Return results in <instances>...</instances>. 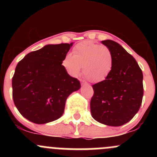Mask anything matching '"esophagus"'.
Listing matches in <instances>:
<instances>
[{
    "label": "esophagus",
    "mask_w": 157,
    "mask_h": 157,
    "mask_svg": "<svg viewBox=\"0 0 157 157\" xmlns=\"http://www.w3.org/2000/svg\"><path fill=\"white\" fill-rule=\"evenodd\" d=\"M81 84L85 85V86H89V83H87L86 82H85L84 80H81Z\"/></svg>",
    "instance_id": "esophagus-1"
}]
</instances>
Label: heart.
Masks as SVG:
<instances>
[{
  "label": "heart",
  "instance_id": "obj_1",
  "mask_svg": "<svg viewBox=\"0 0 157 157\" xmlns=\"http://www.w3.org/2000/svg\"><path fill=\"white\" fill-rule=\"evenodd\" d=\"M72 55L67 54L62 65L71 76H77L82 66V75L91 82L105 80L113 68V60L111 52L108 47L90 40L77 44Z\"/></svg>",
  "mask_w": 157,
  "mask_h": 157
}]
</instances>
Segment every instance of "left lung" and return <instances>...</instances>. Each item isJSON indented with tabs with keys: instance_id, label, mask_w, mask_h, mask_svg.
<instances>
[{
	"instance_id": "obj_1",
	"label": "left lung",
	"mask_w": 157,
	"mask_h": 157,
	"mask_svg": "<svg viewBox=\"0 0 157 157\" xmlns=\"http://www.w3.org/2000/svg\"><path fill=\"white\" fill-rule=\"evenodd\" d=\"M113 56L111 72L105 80L93 85L90 102L92 117L100 123L120 126L138 112L143 97V75L135 59L121 45L102 40Z\"/></svg>"
}]
</instances>
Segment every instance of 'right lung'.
Here are the masks:
<instances>
[{
	"mask_svg": "<svg viewBox=\"0 0 157 157\" xmlns=\"http://www.w3.org/2000/svg\"><path fill=\"white\" fill-rule=\"evenodd\" d=\"M71 44L46 45L17 63L12 77L14 103L23 117L45 124L63 115L67 97L80 88L62 65Z\"/></svg>",
	"mask_w": 157,
	"mask_h": 157,
	"instance_id": "obj_1",
	"label": "right lung"
}]
</instances>
